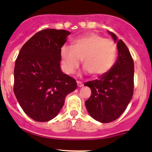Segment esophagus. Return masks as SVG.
Segmentation results:
<instances>
[{
  "mask_svg": "<svg viewBox=\"0 0 152 152\" xmlns=\"http://www.w3.org/2000/svg\"><path fill=\"white\" fill-rule=\"evenodd\" d=\"M77 87H79V88H81V87H83V86H84L83 83L81 82V81H80V80H77Z\"/></svg>",
  "mask_w": 152,
  "mask_h": 152,
  "instance_id": "34e87169",
  "label": "esophagus"
}]
</instances>
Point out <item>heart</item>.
<instances>
[{"mask_svg":"<svg viewBox=\"0 0 152 152\" xmlns=\"http://www.w3.org/2000/svg\"><path fill=\"white\" fill-rule=\"evenodd\" d=\"M64 72L72 75L80 66L94 77L105 75L113 66L116 58V45L113 40L96 33H88L75 39L72 46L64 45L61 50Z\"/></svg>","mask_w":152,"mask_h":152,"instance_id":"obj_1","label":"heart"}]
</instances>
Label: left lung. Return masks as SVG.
<instances>
[{
    "instance_id": "left-lung-1",
    "label": "left lung",
    "mask_w": 152,
    "mask_h": 152,
    "mask_svg": "<svg viewBox=\"0 0 152 152\" xmlns=\"http://www.w3.org/2000/svg\"><path fill=\"white\" fill-rule=\"evenodd\" d=\"M118 49L116 62L99 79L84 84L91 89V96L85 101L86 108L93 118L100 123L116 120L126 110L134 90V61L123 40L110 32Z\"/></svg>"
}]
</instances>
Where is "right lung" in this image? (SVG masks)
Masks as SVG:
<instances>
[{
	"label": "right lung",
	"mask_w": 152,
	"mask_h": 152,
	"mask_svg": "<svg viewBox=\"0 0 152 152\" xmlns=\"http://www.w3.org/2000/svg\"><path fill=\"white\" fill-rule=\"evenodd\" d=\"M70 32L45 29L23 45L14 66L13 92L24 113L37 122L56 117L65 96L77 88L60 68L61 50Z\"/></svg>",
	"instance_id": "right-lung-1"
}]
</instances>
